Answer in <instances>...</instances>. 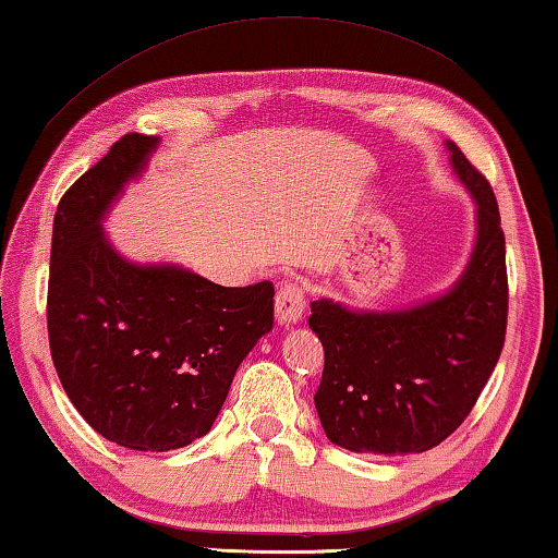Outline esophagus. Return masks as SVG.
<instances>
[{
	"label": "esophagus",
	"instance_id": "34e87169",
	"mask_svg": "<svg viewBox=\"0 0 558 558\" xmlns=\"http://www.w3.org/2000/svg\"><path fill=\"white\" fill-rule=\"evenodd\" d=\"M305 313V292L298 282H286L276 295V319L278 325L290 327Z\"/></svg>",
	"mask_w": 558,
	"mask_h": 558
}]
</instances>
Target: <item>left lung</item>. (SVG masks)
Listing matches in <instances>:
<instances>
[{
    "label": "left lung",
    "instance_id": "obj_1",
    "mask_svg": "<svg viewBox=\"0 0 558 558\" xmlns=\"http://www.w3.org/2000/svg\"><path fill=\"white\" fill-rule=\"evenodd\" d=\"M452 174L475 204L465 268L436 298L364 310L319 298L307 325L325 349L315 409L327 438L352 452L436 448L475 405L507 329L505 233L487 179L446 140Z\"/></svg>",
    "mask_w": 558,
    "mask_h": 558
}]
</instances>
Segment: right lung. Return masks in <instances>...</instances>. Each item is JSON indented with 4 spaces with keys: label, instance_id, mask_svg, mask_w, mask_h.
<instances>
[{
    "label": "right lung",
    "instance_id": "right-lung-1",
    "mask_svg": "<svg viewBox=\"0 0 558 558\" xmlns=\"http://www.w3.org/2000/svg\"><path fill=\"white\" fill-rule=\"evenodd\" d=\"M159 137L125 135L59 202L49 278L56 374L83 418L122 448L165 452L211 430L233 374L272 329L270 280L223 288L179 263H135L102 223Z\"/></svg>",
    "mask_w": 558,
    "mask_h": 558
}]
</instances>
